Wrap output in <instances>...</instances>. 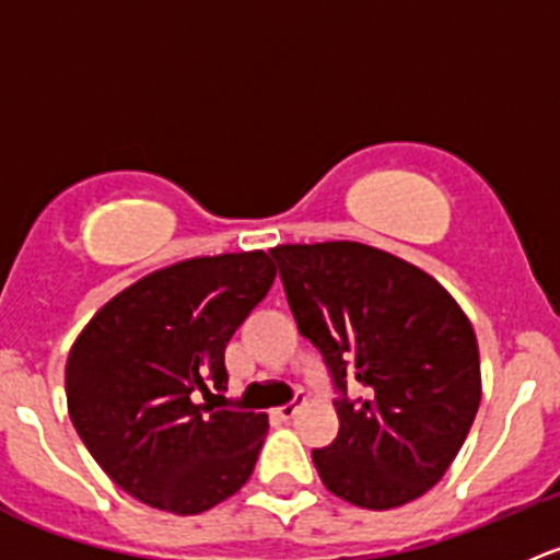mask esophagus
I'll return each instance as SVG.
<instances>
[{
	"label": "esophagus",
	"instance_id": "obj_1",
	"mask_svg": "<svg viewBox=\"0 0 560 560\" xmlns=\"http://www.w3.org/2000/svg\"><path fill=\"white\" fill-rule=\"evenodd\" d=\"M301 404H303V395L298 393V398H295V400H290V404L279 406V409H276V415H279L281 420H292V417L298 415V409H301Z\"/></svg>",
	"mask_w": 560,
	"mask_h": 560
}]
</instances>
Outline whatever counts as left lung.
Instances as JSON below:
<instances>
[{
    "mask_svg": "<svg viewBox=\"0 0 560 560\" xmlns=\"http://www.w3.org/2000/svg\"><path fill=\"white\" fill-rule=\"evenodd\" d=\"M270 254L338 393V436L312 453L325 488L363 510L420 499L455 460L482 398L468 316L433 276L382 248L327 241ZM347 386L366 398L352 401Z\"/></svg>",
    "mask_w": 560,
    "mask_h": 560,
    "instance_id": "left-lung-1",
    "label": "left lung"
}]
</instances>
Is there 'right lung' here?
Here are the masks:
<instances>
[{"label": "right lung", "mask_w": 560, "mask_h": 560, "mask_svg": "<svg viewBox=\"0 0 560 560\" xmlns=\"http://www.w3.org/2000/svg\"><path fill=\"white\" fill-rule=\"evenodd\" d=\"M273 279L265 252L184 259L118 292L83 327L67 358V409L124 493L200 515L252 477L268 417L197 395L228 389L224 349Z\"/></svg>", "instance_id": "add662e5"}]
</instances>
